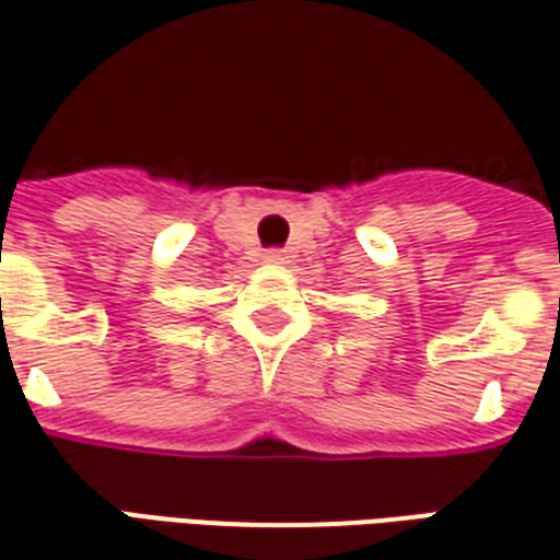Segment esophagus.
<instances>
[{"instance_id":"obj_1","label":"esophagus","mask_w":560,"mask_h":560,"mask_svg":"<svg viewBox=\"0 0 560 560\" xmlns=\"http://www.w3.org/2000/svg\"><path fill=\"white\" fill-rule=\"evenodd\" d=\"M261 258H264V264H284V258H288V255H284V249H267Z\"/></svg>"}]
</instances>
